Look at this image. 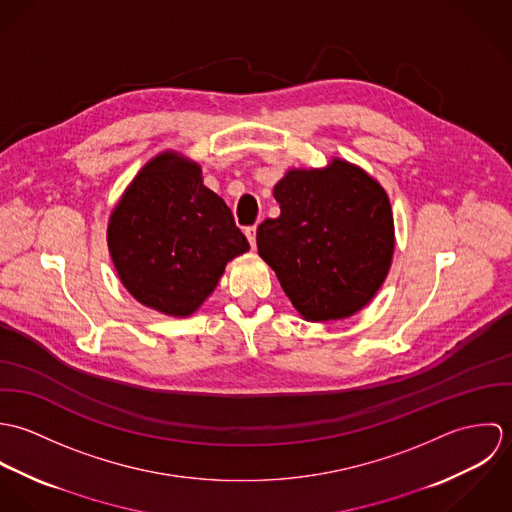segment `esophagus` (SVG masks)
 <instances>
[{"instance_id": "esophagus-1", "label": "esophagus", "mask_w": 512, "mask_h": 512, "mask_svg": "<svg viewBox=\"0 0 512 512\" xmlns=\"http://www.w3.org/2000/svg\"><path fill=\"white\" fill-rule=\"evenodd\" d=\"M244 234H246L250 246L254 248V246H256V226H246V228H244Z\"/></svg>"}]
</instances>
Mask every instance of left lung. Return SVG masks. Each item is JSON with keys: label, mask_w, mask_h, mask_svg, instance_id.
<instances>
[{"label": "left lung", "mask_w": 512, "mask_h": 512, "mask_svg": "<svg viewBox=\"0 0 512 512\" xmlns=\"http://www.w3.org/2000/svg\"><path fill=\"white\" fill-rule=\"evenodd\" d=\"M280 217L256 232L260 256L307 321L345 319L382 286L394 252L384 189L363 169L333 159L292 169L274 187Z\"/></svg>", "instance_id": "obj_1"}]
</instances>
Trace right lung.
I'll return each mask as SVG.
<instances>
[{
    "mask_svg": "<svg viewBox=\"0 0 512 512\" xmlns=\"http://www.w3.org/2000/svg\"><path fill=\"white\" fill-rule=\"evenodd\" d=\"M116 272L140 303L191 315L217 288L224 266L250 248L201 167L161 153L136 175L108 224Z\"/></svg>",
    "mask_w": 512,
    "mask_h": 512,
    "instance_id": "1",
    "label": "right lung"
}]
</instances>
